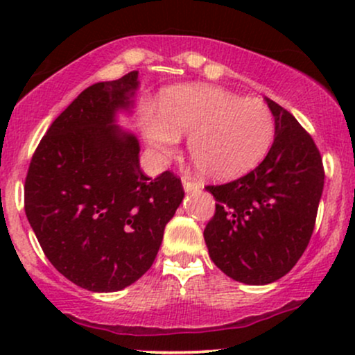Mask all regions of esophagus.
<instances>
[{
    "label": "esophagus",
    "instance_id": "obj_1",
    "mask_svg": "<svg viewBox=\"0 0 355 355\" xmlns=\"http://www.w3.org/2000/svg\"><path fill=\"white\" fill-rule=\"evenodd\" d=\"M183 189L187 191H198L202 189V185L198 182L191 180V178H183Z\"/></svg>",
    "mask_w": 355,
    "mask_h": 355
}]
</instances>
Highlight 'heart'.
<instances>
[{"mask_svg": "<svg viewBox=\"0 0 355 355\" xmlns=\"http://www.w3.org/2000/svg\"><path fill=\"white\" fill-rule=\"evenodd\" d=\"M141 132L162 157L189 137V153L207 177L230 180L254 170L266 158L275 137V118L259 98H242L225 88L183 85L170 88L160 110L144 105Z\"/></svg>", "mask_w": 355, "mask_h": 355, "instance_id": "heart-1", "label": "heart"}]
</instances>
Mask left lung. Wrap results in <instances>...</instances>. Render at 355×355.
Listing matches in <instances>:
<instances>
[{"label": "left lung", "instance_id": "1", "mask_svg": "<svg viewBox=\"0 0 355 355\" xmlns=\"http://www.w3.org/2000/svg\"><path fill=\"white\" fill-rule=\"evenodd\" d=\"M275 138L262 164L223 185H209L215 214L203 237L223 274L248 285L275 282L302 257L324 190L317 145L294 115L267 98Z\"/></svg>", "mask_w": 355, "mask_h": 355}]
</instances>
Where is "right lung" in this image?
<instances>
[{
	"mask_svg": "<svg viewBox=\"0 0 355 355\" xmlns=\"http://www.w3.org/2000/svg\"><path fill=\"white\" fill-rule=\"evenodd\" d=\"M138 71L80 93L36 146L24 211L44 255L73 284L116 292L152 267L183 200L172 172L141 173L140 145L113 123L132 105Z\"/></svg>",
	"mask_w": 355,
	"mask_h": 355,
	"instance_id": "1",
	"label": "right lung"
}]
</instances>
